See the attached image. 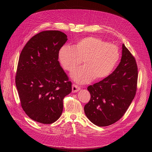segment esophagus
<instances>
[{
  "mask_svg": "<svg viewBox=\"0 0 152 152\" xmlns=\"http://www.w3.org/2000/svg\"><path fill=\"white\" fill-rule=\"evenodd\" d=\"M80 90V87L76 84H73L72 86V92H77Z\"/></svg>",
  "mask_w": 152,
  "mask_h": 152,
  "instance_id": "34e87169",
  "label": "esophagus"
}]
</instances>
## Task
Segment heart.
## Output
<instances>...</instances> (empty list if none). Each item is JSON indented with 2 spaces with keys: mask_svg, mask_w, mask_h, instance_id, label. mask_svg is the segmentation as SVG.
<instances>
[{
  "mask_svg": "<svg viewBox=\"0 0 152 152\" xmlns=\"http://www.w3.org/2000/svg\"><path fill=\"white\" fill-rule=\"evenodd\" d=\"M119 56L116 45L92 36L79 39L73 46L64 45L58 52L59 61L66 71H73L83 60L84 65L71 74V78L79 84L87 83L94 78L102 79L108 76Z\"/></svg>",
  "mask_w": 152,
  "mask_h": 152,
  "instance_id": "heart-1",
  "label": "heart"
}]
</instances>
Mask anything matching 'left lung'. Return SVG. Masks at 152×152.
<instances>
[{"label":"left lung","mask_w":152,"mask_h":152,"mask_svg":"<svg viewBox=\"0 0 152 152\" xmlns=\"http://www.w3.org/2000/svg\"><path fill=\"white\" fill-rule=\"evenodd\" d=\"M137 77L135 58L123 44L121 61L116 69L101 81L87 87L91 99L84 108L87 118L100 127L118 121L136 94Z\"/></svg>","instance_id":"8db88e82"}]
</instances>
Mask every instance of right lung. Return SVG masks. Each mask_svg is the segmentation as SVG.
<instances>
[{"label": "right lung", "mask_w": 152, "mask_h": 152, "mask_svg": "<svg viewBox=\"0 0 152 152\" xmlns=\"http://www.w3.org/2000/svg\"><path fill=\"white\" fill-rule=\"evenodd\" d=\"M60 31H44L23 49L15 77L22 108L33 120L52 124L60 117L71 82L61 67L58 52L67 41Z\"/></svg>", "instance_id": "add662e5"}]
</instances>
